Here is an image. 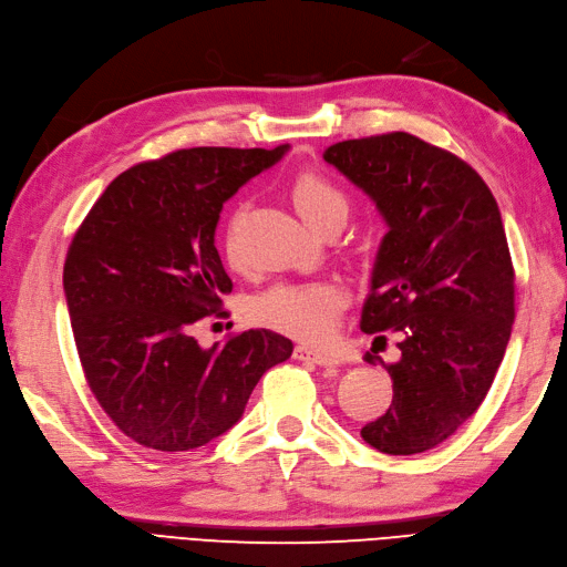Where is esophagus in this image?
Here are the masks:
<instances>
[{
    "label": "esophagus",
    "mask_w": 567,
    "mask_h": 567,
    "mask_svg": "<svg viewBox=\"0 0 567 567\" xmlns=\"http://www.w3.org/2000/svg\"><path fill=\"white\" fill-rule=\"evenodd\" d=\"M295 359L299 361H313L318 367H332L338 364V357L336 354H328L323 350H313L309 344H297L295 347Z\"/></svg>",
    "instance_id": "34e87169"
}]
</instances>
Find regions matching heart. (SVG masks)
<instances>
[{"label":"heart","instance_id":"obj_1","mask_svg":"<svg viewBox=\"0 0 567 567\" xmlns=\"http://www.w3.org/2000/svg\"><path fill=\"white\" fill-rule=\"evenodd\" d=\"M292 200L303 220L316 229L336 217L347 220L350 210V200L340 188L316 172H303L292 182ZM239 225L241 210L229 217L225 229V256L231 268L241 266ZM342 303L344 292L336 282H278L251 301V318L292 338L323 342L338 326Z\"/></svg>","mask_w":567,"mask_h":567}]
</instances>
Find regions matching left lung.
<instances>
[{"mask_svg":"<svg viewBox=\"0 0 567 567\" xmlns=\"http://www.w3.org/2000/svg\"><path fill=\"white\" fill-rule=\"evenodd\" d=\"M323 159L388 225L359 326L400 332V359L381 361L393 404L361 439L424 453L478 410L511 340L515 270L498 203L464 159L404 132L336 143Z\"/></svg>","mask_w":567,"mask_h":567,"instance_id":"obj_1","label":"left lung"}]
</instances>
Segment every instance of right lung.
Here are the masks:
<instances>
[{"label": "right lung", "instance_id": "1", "mask_svg": "<svg viewBox=\"0 0 567 567\" xmlns=\"http://www.w3.org/2000/svg\"><path fill=\"white\" fill-rule=\"evenodd\" d=\"M287 148H186L134 165L69 246L64 295L85 381L145 447L179 453L223 435L260 375L292 357V340L266 328L210 350L192 336L231 292L215 249L223 203Z\"/></svg>", "mask_w": 567, "mask_h": 567}]
</instances>
